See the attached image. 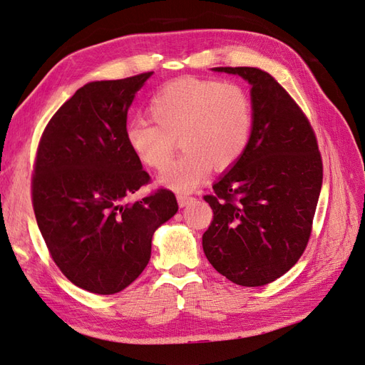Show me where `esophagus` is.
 <instances>
[{"label": "esophagus", "mask_w": 365, "mask_h": 365, "mask_svg": "<svg viewBox=\"0 0 365 365\" xmlns=\"http://www.w3.org/2000/svg\"><path fill=\"white\" fill-rule=\"evenodd\" d=\"M176 200H178L180 207H185V205H189L190 202H193V201H195V197H193V196H189V195H182V193H180L178 196H176Z\"/></svg>", "instance_id": "obj_1"}]
</instances>
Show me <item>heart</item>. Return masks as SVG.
<instances>
[{
  "label": "heart",
  "instance_id": "heart-1",
  "mask_svg": "<svg viewBox=\"0 0 365 365\" xmlns=\"http://www.w3.org/2000/svg\"><path fill=\"white\" fill-rule=\"evenodd\" d=\"M146 114L150 123L130 121L125 140L135 158L153 170L168 168L180 141L184 153L160 178L175 190L193 189L208 168L233 165L251 138V98L236 82L173 81L150 97Z\"/></svg>",
  "mask_w": 365,
  "mask_h": 365
}]
</instances>
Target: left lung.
<instances>
[{"label":"left lung","instance_id":"1","mask_svg":"<svg viewBox=\"0 0 365 365\" xmlns=\"http://www.w3.org/2000/svg\"><path fill=\"white\" fill-rule=\"evenodd\" d=\"M251 83L248 148L204 200L213 220L202 248L213 268L240 286H263L302 257L323 184L315 132L288 91L260 68L217 67Z\"/></svg>","mask_w":365,"mask_h":365}]
</instances>
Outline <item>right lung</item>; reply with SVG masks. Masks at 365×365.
<instances>
[{"label":"right lung","instance_id":"add662e5","mask_svg":"<svg viewBox=\"0 0 365 365\" xmlns=\"http://www.w3.org/2000/svg\"><path fill=\"white\" fill-rule=\"evenodd\" d=\"M150 74L79 88L43 129L33 165L31 204L53 262L98 295L138 277L155 230L178 212L168 189L128 201L150 182L125 140L128 109Z\"/></svg>","mask_w":365,"mask_h":365}]
</instances>
